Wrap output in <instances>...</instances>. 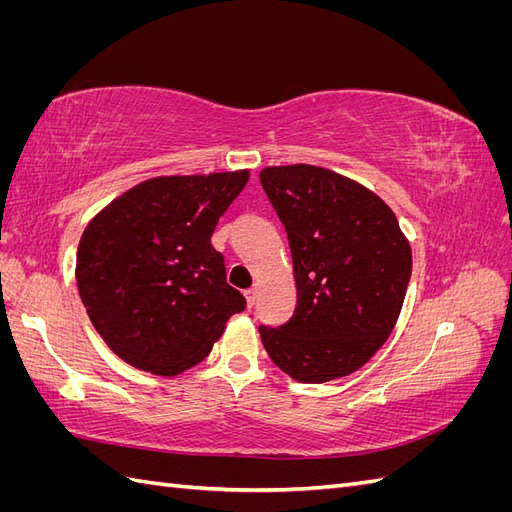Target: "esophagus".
Wrapping results in <instances>:
<instances>
[{
  "label": "esophagus",
  "instance_id": "1",
  "mask_svg": "<svg viewBox=\"0 0 512 512\" xmlns=\"http://www.w3.org/2000/svg\"><path fill=\"white\" fill-rule=\"evenodd\" d=\"M256 299H258V290H256V288L245 290V301H247V305L254 307V305H256Z\"/></svg>",
  "mask_w": 512,
  "mask_h": 512
}]
</instances>
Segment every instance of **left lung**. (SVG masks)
<instances>
[{
    "mask_svg": "<svg viewBox=\"0 0 512 512\" xmlns=\"http://www.w3.org/2000/svg\"><path fill=\"white\" fill-rule=\"evenodd\" d=\"M282 220L297 307L258 331L271 361L299 382H329L363 367L391 335L412 273L395 213L333 170L294 164L260 173Z\"/></svg>",
    "mask_w": 512,
    "mask_h": 512,
    "instance_id": "8db88e82",
    "label": "left lung"
}]
</instances>
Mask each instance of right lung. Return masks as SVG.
Here are the masks:
<instances>
[{"label": "right lung", "mask_w": 512, "mask_h": 512, "mask_svg": "<svg viewBox=\"0 0 512 512\" xmlns=\"http://www.w3.org/2000/svg\"><path fill=\"white\" fill-rule=\"evenodd\" d=\"M250 173L156 177L85 228L76 284L104 344L136 369L177 376L211 352L245 297L211 245Z\"/></svg>", "instance_id": "obj_1"}]
</instances>
